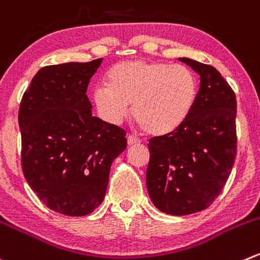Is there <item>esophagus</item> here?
Returning <instances> with one entry per match:
<instances>
[{
  "instance_id": "obj_1",
  "label": "esophagus",
  "mask_w": 260,
  "mask_h": 260,
  "mask_svg": "<svg viewBox=\"0 0 260 260\" xmlns=\"http://www.w3.org/2000/svg\"><path fill=\"white\" fill-rule=\"evenodd\" d=\"M140 142H141V141L138 140V138L133 137V136H128V137H127V143H128V146L138 145V143H140Z\"/></svg>"
}]
</instances>
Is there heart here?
I'll use <instances>...</instances> for the list:
<instances>
[{
    "mask_svg": "<svg viewBox=\"0 0 260 260\" xmlns=\"http://www.w3.org/2000/svg\"><path fill=\"white\" fill-rule=\"evenodd\" d=\"M107 85L92 90L100 117L122 122L132 103V117L151 136H165L189 118L198 96V80L190 69L160 60H125L105 76Z\"/></svg>",
    "mask_w": 260,
    "mask_h": 260,
    "instance_id": "obj_1",
    "label": "heart"
}]
</instances>
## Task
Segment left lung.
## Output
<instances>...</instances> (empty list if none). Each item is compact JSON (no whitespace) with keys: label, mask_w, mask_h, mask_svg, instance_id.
<instances>
[{"label":"left lung","mask_w":260,"mask_h":260,"mask_svg":"<svg viewBox=\"0 0 260 260\" xmlns=\"http://www.w3.org/2000/svg\"><path fill=\"white\" fill-rule=\"evenodd\" d=\"M201 76L196 105L174 132L150 140L148 196L173 216L206 210L225 186L236 157V98L215 67L179 58Z\"/></svg>","instance_id":"8db88e82"}]
</instances>
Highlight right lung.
<instances>
[{"label":"right lung","instance_id":"obj_1","mask_svg":"<svg viewBox=\"0 0 260 260\" xmlns=\"http://www.w3.org/2000/svg\"><path fill=\"white\" fill-rule=\"evenodd\" d=\"M102 60L43 67L20 104L22 173L48 208L66 216L102 205L110 166L127 148L124 131L94 117L86 95Z\"/></svg>","mask_w":260,"mask_h":260}]
</instances>
